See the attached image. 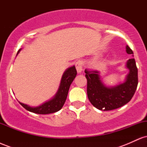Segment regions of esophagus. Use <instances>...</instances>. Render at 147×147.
I'll use <instances>...</instances> for the list:
<instances>
[{
    "mask_svg": "<svg viewBox=\"0 0 147 147\" xmlns=\"http://www.w3.org/2000/svg\"><path fill=\"white\" fill-rule=\"evenodd\" d=\"M75 67L77 69V71L78 73H81L83 70V62L82 61L79 60L75 63Z\"/></svg>",
    "mask_w": 147,
    "mask_h": 147,
    "instance_id": "esophagus-1",
    "label": "esophagus"
}]
</instances>
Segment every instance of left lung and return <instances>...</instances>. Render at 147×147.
I'll use <instances>...</instances> for the list:
<instances>
[{
	"label": "left lung",
	"instance_id": "left-lung-1",
	"mask_svg": "<svg viewBox=\"0 0 147 147\" xmlns=\"http://www.w3.org/2000/svg\"><path fill=\"white\" fill-rule=\"evenodd\" d=\"M126 49L128 54L133 55L132 50L128 45ZM126 66L129 72L125 82L113 87H108L103 83L99 71L85 70L88 97L91 104L97 109L114 110L125 105L132 99L138 84V68L134 59L128 60Z\"/></svg>",
	"mask_w": 147,
	"mask_h": 147
}]
</instances>
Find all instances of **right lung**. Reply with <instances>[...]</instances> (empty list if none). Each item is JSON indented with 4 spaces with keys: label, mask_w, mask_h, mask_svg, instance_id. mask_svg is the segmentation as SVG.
Instances as JSON below:
<instances>
[{
    "label": "right lung",
    "mask_w": 147,
    "mask_h": 147,
    "mask_svg": "<svg viewBox=\"0 0 147 147\" xmlns=\"http://www.w3.org/2000/svg\"><path fill=\"white\" fill-rule=\"evenodd\" d=\"M20 50L21 49L18 51L17 55L19 53ZM76 75H77V70H76L75 65L67 69L62 76L59 88L56 95L52 99L45 102L41 106H36V107H31L21 102H19L20 104L27 111L37 114L45 115L57 112L63 107L64 103L66 100L67 96H68L69 88L74 79L75 78Z\"/></svg>",
    "instance_id": "obj_1"
}]
</instances>
